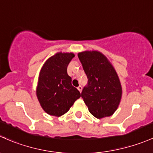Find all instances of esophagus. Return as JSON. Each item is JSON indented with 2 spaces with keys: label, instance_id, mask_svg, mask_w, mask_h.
Listing matches in <instances>:
<instances>
[{
  "label": "esophagus",
  "instance_id": "34e87169",
  "mask_svg": "<svg viewBox=\"0 0 153 153\" xmlns=\"http://www.w3.org/2000/svg\"><path fill=\"white\" fill-rule=\"evenodd\" d=\"M77 89H78L79 91V92L81 93L82 92V85H79L78 88H77Z\"/></svg>",
  "mask_w": 153,
  "mask_h": 153
}]
</instances>
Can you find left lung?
<instances>
[{"label": "left lung", "instance_id": "8db88e82", "mask_svg": "<svg viewBox=\"0 0 153 153\" xmlns=\"http://www.w3.org/2000/svg\"><path fill=\"white\" fill-rule=\"evenodd\" d=\"M78 56L88 77L81 96L89 112L97 119L111 116L122 97V87L116 71L98 51H84L79 53Z\"/></svg>", "mask_w": 153, "mask_h": 153}]
</instances>
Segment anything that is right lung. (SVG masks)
Returning a JSON list of instances; mask_svg holds the SVG:
<instances>
[{
  "label": "right lung",
  "mask_w": 153,
  "mask_h": 153,
  "mask_svg": "<svg viewBox=\"0 0 153 153\" xmlns=\"http://www.w3.org/2000/svg\"><path fill=\"white\" fill-rule=\"evenodd\" d=\"M74 54L57 53L44 64L39 76L37 96L48 114L60 116L69 111L81 94L71 84L67 67Z\"/></svg>",
  "instance_id": "obj_1"
}]
</instances>
